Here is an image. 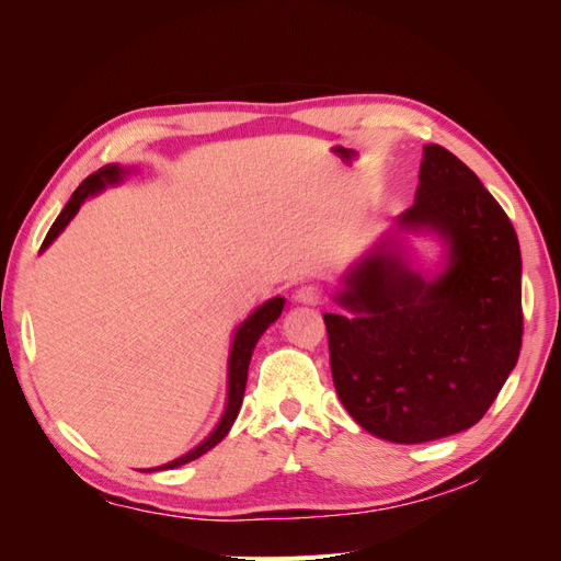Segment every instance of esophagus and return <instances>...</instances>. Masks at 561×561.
<instances>
[{
  "label": "esophagus",
  "instance_id": "1",
  "mask_svg": "<svg viewBox=\"0 0 561 561\" xmlns=\"http://www.w3.org/2000/svg\"><path fill=\"white\" fill-rule=\"evenodd\" d=\"M295 299L299 301V304H311V307H318V304L322 301V290L318 285H301L299 290L295 293Z\"/></svg>",
  "mask_w": 561,
  "mask_h": 561
}]
</instances>
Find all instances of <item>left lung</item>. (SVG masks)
<instances>
[{
    "mask_svg": "<svg viewBox=\"0 0 561 561\" xmlns=\"http://www.w3.org/2000/svg\"><path fill=\"white\" fill-rule=\"evenodd\" d=\"M402 229L428 227L449 264L423 280L396 254L371 252L322 313L339 400L388 443L419 445L478 423L517 365L524 332L522 257L511 217L449 149H423Z\"/></svg>",
    "mask_w": 561,
    "mask_h": 561,
    "instance_id": "obj_1",
    "label": "left lung"
}]
</instances>
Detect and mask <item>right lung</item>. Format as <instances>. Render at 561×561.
I'll return each mask as SVG.
<instances>
[{
  "label": "right lung",
  "instance_id": "1",
  "mask_svg": "<svg viewBox=\"0 0 561 561\" xmlns=\"http://www.w3.org/2000/svg\"><path fill=\"white\" fill-rule=\"evenodd\" d=\"M122 168L118 165H105L100 168L98 173L89 175L87 180H83L77 192L72 194V198L67 201V206L62 208V213L58 215V219L54 222V227L48 229L46 239L42 243V248H46L50 241L56 239V236L67 227V222L77 215L79 206L83 203V198H87L89 194H95L103 190L105 184H112V182H118L122 180ZM285 307V299L283 297H274L271 301H266L264 307H260L257 311H254L243 325L239 328V332H236V339H233V346H231V355H229V402H227V412L222 416V421H219V426L213 431V435L206 439V443H201L194 451L184 454L182 458H175V461L165 463L157 470H168V468H178V466H184L194 461V458L203 456L206 451H210L217 443H222L225 435L229 433V428L233 426L236 416H239V410H241V402H243V393H245V381H248V365H250V358H252V351H254V344L260 342V336L264 334V330L274 322L280 311Z\"/></svg>",
  "mask_w": 561,
  "mask_h": 561
}]
</instances>
